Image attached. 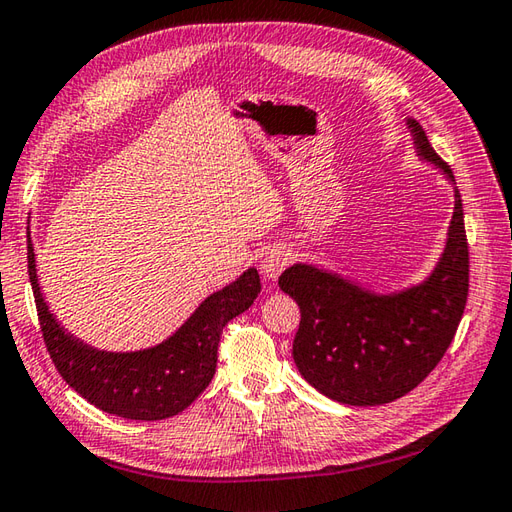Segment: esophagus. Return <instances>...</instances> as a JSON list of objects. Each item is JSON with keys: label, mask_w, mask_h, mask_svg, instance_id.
Returning <instances> with one entry per match:
<instances>
[{"label": "esophagus", "mask_w": 512, "mask_h": 512, "mask_svg": "<svg viewBox=\"0 0 512 512\" xmlns=\"http://www.w3.org/2000/svg\"><path fill=\"white\" fill-rule=\"evenodd\" d=\"M291 249H287V247H274V249H269V252L265 254V258H263V274L267 276V278H271V280H276L280 274H283V269L291 263Z\"/></svg>", "instance_id": "obj_1"}]
</instances>
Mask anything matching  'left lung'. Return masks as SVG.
Wrapping results in <instances>:
<instances>
[{"mask_svg": "<svg viewBox=\"0 0 512 512\" xmlns=\"http://www.w3.org/2000/svg\"><path fill=\"white\" fill-rule=\"evenodd\" d=\"M417 154L453 179L415 119H406ZM468 241L462 196L444 254L422 285L378 296L314 265H294L278 278L298 302L294 360L302 378L327 398L351 406L387 404L413 391L451 347L468 298Z\"/></svg>", "mask_w": 512, "mask_h": 512, "instance_id": "8db88e82", "label": "left lung"}]
</instances>
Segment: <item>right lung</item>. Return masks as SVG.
<instances>
[{"label":"right lung","instance_id":"obj_1","mask_svg":"<svg viewBox=\"0 0 512 512\" xmlns=\"http://www.w3.org/2000/svg\"><path fill=\"white\" fill-rule=\"evenodd\" d=\"M28 276L46 349L61 378L97 409L145 422L179 415L205 391L214 378L225 325L252 307L260 294V276L252 267L236 283L207 296L165 342L143 351L112 353L70 336L50 314L39 291L30 241Z\"/></svg>","mask_w":512,"mask_h":512}]
</instances>
